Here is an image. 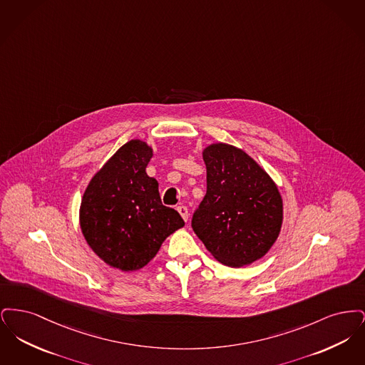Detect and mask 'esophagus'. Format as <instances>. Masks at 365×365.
Segmentation results:
<instances>
[{
  "label": "esophagus",
  "instance_id": "34e87169",
  "mask_svg": "<svg viewBox=\"0 0 365 365\" xmlns=\"http://www.w3.org/2000/svg\"><path fill=\"white\" fill-rule=\"evenodd\" d=\"M176 209H178V212L180 213V216L183 217V220L187 222V220H189V210H187V208H186L185 205H179Z\"/></svg>",
  "mask_w": 365,
  "mask_h": 365
}]
</instances>
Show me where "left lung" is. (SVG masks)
Returning a JSON list of instances; mask_svg holds the SVG:
<instances>
[{"instance_id": "left-lung-1", "label": "left lung", "mask_w": 365, "mask_h": 365, "mask_svg": "<svg viewBox=\"0 0 365 365\" xmlns=\"http://www.w3.org/2000/svg\"><path fill=\"white\" fill-rule=\"evenodd\" d=\"M207 194L191 227L216 260L242 267L261 259L278 238L283 219L277 185L243 150L226 143L208 146Z\"/></svg>"}]
</instances>
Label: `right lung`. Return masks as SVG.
Returning <instances> with one entry per match:
<instances>
[{"instance_id":"add662e5","label":"right lung","mask_w":365,"mask_h":365,"mask_svg":"<svg viewBox=\"0 0 365 365\" xmlns=\"http://www.w3.org/2000/svg\"><path fill=\"white\" fill-rule=\"evenodd\" d=\"M152 148L133 139L93 176L82 198L81 227L103 260L122 271L145 267L161 243L185 226L180 215L164 207L155 178L146 174Z\"/></svg>"}]
</instances>
